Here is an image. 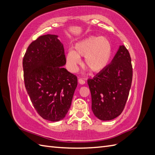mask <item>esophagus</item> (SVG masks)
I'll use <instances>...</instances> for the list:
<instances>
[{
	"label": "esophagus",
	"instance_id": "esophagus-1",
	"mask_svg": "<svg viewBox=\"0 0 155 155\" xmlns=\"http://www.w3.org/2000/svg\"><path fill=\"white\" fill-rule=\"evenodd\" d=\"M78 81V83L81 84H85V81L82 78H79Z\"/></svg>",
	"mask_w": 155,
	"mask_h": 155
}]
</instances>
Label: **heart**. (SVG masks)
Masks as SVG:
<instances>
[{"label": "heart", "mask_w": 155, "mask_h": 155, "mask_svg": "<svg viewBox=\"0 0 155 155\" xmlns=\"http://www.w3.org/2000/svg\"><path fill=\"white\" fill-rule=\"evenodd\" d=\"M112 53L110 41L106 38L90 36L77 42L73 49L68 51L66 60L71 71H74L84 57V65L93 73H98L109 63Z\"/></svg>", "instance_id": "heart-1"}]
</instances>
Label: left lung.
Listing matches in <instances>:
<instances>
[{"instance_id": "1", "label": "left lung", "mask_w": 155, "mask_h": 155, "mask_svg": "<svg viewBox=\"0 0 155 155\" xmlns=\"http://www.w3.org/2000/svg\"><path fill=\"white\" fill-rule=\"evenodd\" d=\"M128 50L120 45L110 64L88 80L92 97V110L102 121L120 116L130 91L133 70Z\"/></svg>"}]
</instances>
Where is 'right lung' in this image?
I'll list each match as a JSON object with an SVG mask.
<instances>
[{
	"label": "right lung",
	"instance_id": "right-lung-1",
	"mask_svg": "<svg viewBox=\"0 0 155 155\" xmlns=\"http://www.w3.org/2000/svg\"><path fill=\"white\" fill-rule=\"evenodd\" d=\"M25 87L38 114L58 121L69 111L77 77L63 67L64 48L58 35L39 36L28 46L23 59Z\"/></svg>",
	"mask_w": 155,
	"mask_h": 155
}]
</instances>
